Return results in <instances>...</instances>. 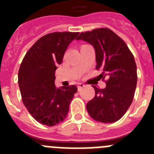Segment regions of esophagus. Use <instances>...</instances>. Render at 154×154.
<instances>
[{"label": "esophagus", "instance_id": "34e87169", "mask_svg": "<svg viewBox=\"0 0 154 154\" xmlns=\"http://www.w3.org/2000/svg\"><path fill=\"white\" fill-rule=\"evenodd\" d=\"M85 86V85H84V84H82V83H79L78 85V89L79 90H80V89H82V88H83V87Z\"/></svg>", "mask_w": 154, "mask_h": 154}]
</instances>
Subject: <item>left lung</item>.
Instances as JSON below:
<instances>
[{"mask_svg":"<svg viewBox=\"0 0 154 154\" xmlns=\"http://www.w3.org/2000/svg\"><path fill=\"white\" fill-rule=\"evenodd\" d=\"M77 40L92 45L96 51V69L106 87L98 89L86 105L91 117L98 122H116L126 113L133 102L137 83V65L133 54L123 39L109 28L82 32Z\"/></svg>","mask_w":154,"mask_h":154,"instance_id":"left-lung-1","label":"left lung"}]
</instances>
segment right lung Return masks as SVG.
Here are the masks:
<instances>
[{"instance_id":"right-lung-1","label":"right lung","mask_w":154,"mask_h":154,"mask_svg":"<svg viewBox=\"0 0 154 154\" xmlns=\"http://www.w3.org/2000/svg\"><path fill=\"white\" fill-rule=\"evenodd\" d=\"M79 32H53L35 42L28 50L18 71L22 102L38 123L53 126L65 120L75 85L57 88L55 72L64 54Z\"/></svg>"}]
</instances>
